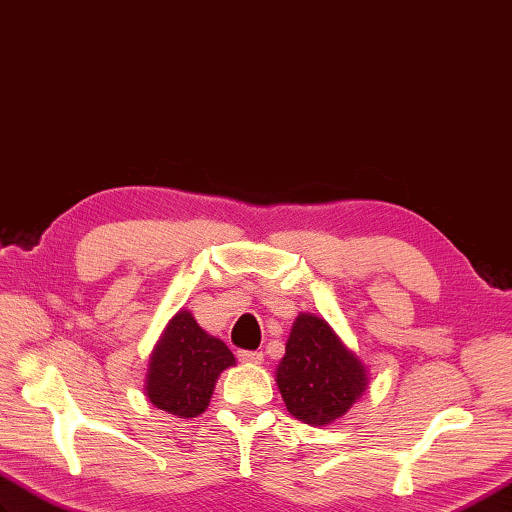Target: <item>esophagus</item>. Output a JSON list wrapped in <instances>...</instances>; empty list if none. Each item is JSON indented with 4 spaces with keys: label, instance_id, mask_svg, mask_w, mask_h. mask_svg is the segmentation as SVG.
Here are the masks:
<instances>
[{
    "label": "esophagus",
    "instance_id": "34e87169",
    "mask_svg": "<svg viewBox=\"0 0 512 512\" xmlns=\"http://www.w3.org/2000/svg\"><path fill=\"white\" fill-rule=\"evenodd\" d=\"M263 352H256V350H241L238 352V361L241 363H263Z\"/></svg>",
    "mask_w": 512,
    "mask_h": 512
}]
</instances>
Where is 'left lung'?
<instances>
[{
    "mask_svg": "<svg viewBox=\"0 0 512 512\" xmlns=\"http://www.w3.org/2000/svg\"><path fill=\"white\" fill-rule=\"evenodd\" d=\"M276 383L291 416L326 427L361 399L368 370L324 317L300 313L276 368Z\"/></svg>",
    "mask_w": 512,
    "mask_h": 512,
    "instance_id": "obj_1",
    "label": "left lung"
}]
</instances>
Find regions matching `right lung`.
Segmentation results:
<instances>
[{
    "label": "right lung",
    "instance_id": "obj_1",
    "mask_svg": "<svg viewBox=\"0 0 512 512\" xmlns=\"http://www.w3.org/2000/svg\"><path fill=\"white\" fill-rule=\"evenodd\" d=\"M234 363L232 350L203 331L188 309H181L151 350L144 394L157 410L197 418L208 410L219 374Z\"/></svg>",
    "mask_w": 512,
    "mask_h": 512
}]
</instances>
